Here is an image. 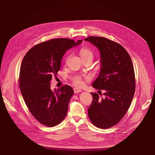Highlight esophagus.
Masks as SVG:
<instances>
[{
  "label": "esophagus",
  "instance_id": "1",
  "mask_svg": "<svg viewBox=\"0 0 155 155\" xmlns=\"http://www.w3.org/2000/svg\"><path fill=\"white\" fill-rule=\"evenodd\" d=\"M73 91H74V93H75V94H77V93H78V92H82V91L80 90V89H78V88H73Z\"/></svg>",
  "mask_w": 155,
  "mask_h": 155
}]
</instances>
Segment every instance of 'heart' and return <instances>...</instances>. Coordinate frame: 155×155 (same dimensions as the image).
<instances>
[{
    "mask_svg": "<svg viewBox=\"0 0 155 155\" xmlns=\"http://www.w3.org/2000/svg\"><path fill=\"white\" fill-rule=\"evenodd\" d=\"M80 54L81 57H82V60L89 58V59H92L93 60V58L94 57V53L91 49L85 48V47L80 49ZM72 82L75 85L80 87H82L84 84V79L82 77H76L73 78L72 79Z\"/></svg>",
    "mask_w": 155,
    "mask_h": 155,
    "instance_id": "obj_1",
    "label": "heart"
}]
</instances>
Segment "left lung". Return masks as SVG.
Wrapping results in <instances>:
<instances>
[{
	"mask_svg": "<svg viewBox=\"0 0 155 155\" xmlns=\"http://www.w3.org/2000/svg\"><path fill=\"white\" fill-rule=\"evenodd\" d=\"M84 40L101 52V70L92 87L105 92L101 99L97 93H91L93 99L88 109V117L97 127L110 128L123 118L133 101L136 87L133 64L129 53L120 44L99 36Z\"/></svg>",
	"mask_w": 155,
	"mask_h": 155,
	"instance_id": "left-lung-1",
	"label": "left lung"
}]
</instances>
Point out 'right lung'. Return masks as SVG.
<instances>
[{
	"mask_svg": "<svg viewBox=\"0 0 155 155\" xmlns=\"http://www.w3.org/2000/svg\"><path fill=\"white\" fill-rule=\"evenodd\" d=\"M82 41L76 43L68 38L50 39L31 48L24 57L19 77L21 92L31 114L43 125L55 126L67 114L73 90L64 85L52 91L50 81L60 71L64 53Z\"/></svg>",
	"mask_w": 155,
	"mask_h": 155,
	"instance_id": "add662e5",
	"label": "right lung"
}]
</instances>
